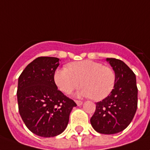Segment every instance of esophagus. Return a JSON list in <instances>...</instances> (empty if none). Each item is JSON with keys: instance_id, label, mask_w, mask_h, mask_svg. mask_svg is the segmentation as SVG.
I'll return each mask as SVG.
<instances>
[{"instance_id": "obj_1", "label": "esophagus", "mask_w": 150, "mask_h": 150, "mask_svg": "<svg viewBox=\"0 0 150 150\" xmlns=\"http://www.w3.org/2000/svg\"><path fill=\"white\" fill-rule=\"evenodd\" d=\"M75 102H76V105H82V101H80V100H75Z\"/></svg>"}]
</instances>
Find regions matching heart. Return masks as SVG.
Returning a JSON list of instances; mask_svg holds the SVG:
<instances>
[{
	"label": "heart",
	"mask_w": 150,
	"mask_h": 150,
	"mask_svg": "<svg viewBox=\"0 0 150 150\" xmlns=\"http://www.w3.org/2000/svg\"><path fill=\"white\" fill-rule=\"evenodd\" d=\"M55 84L61 91L70 94L82 85L80 95L102 100L107 97L114 88L116 75L113 69L103 63L91 60L71 62L67 68L55 70ZM82 82H81V81Z\"/></svg>",
	"instance_id": "obj_1"
}]
</instances>
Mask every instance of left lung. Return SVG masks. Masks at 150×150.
<instances>
[{"instance_id":"left-lung-1","label":"left lung","mask_w":150,"mask_h":150,"mask_svg":"<svg viewBox=\"0 0 150 150\" xmlns=\"http://www.w3.org/2000/svg\"><path fill=\"white\" fill-rule=\"evenodd\" d=\"M115 72L114 88L110 96L96 103L91 124L96 132L112 134L122 132L132 122L138 105L135 74L125 62L107 58Z\"/></svg>"}]
</instances>
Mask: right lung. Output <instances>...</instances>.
Here are the masks:
<instances>
[{
    "instance_id": "1",
    "label": "right lung",
    "mask_w": 150,
    "mask_h": 150,
    "mask_svg": "<svg viewBox=\"0 0 150 150\" xmlns=\"http://www.w3.org/2000/svg\"><path fill=\"white\" fill-rule=\"evenodd\" d=\"M55 57H38L18 77V112L28 129L41 137H54L64 132L69 114L76 106L59 91L54 74L59 67Z\"/></svg>"
}]
</instances>
